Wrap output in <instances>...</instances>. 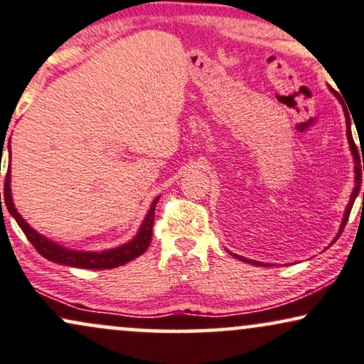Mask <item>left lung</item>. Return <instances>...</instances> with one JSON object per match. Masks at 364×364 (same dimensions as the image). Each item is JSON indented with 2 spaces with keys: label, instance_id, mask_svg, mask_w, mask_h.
I'll list each match as a JSON object with an SVG mask.
<instances>
[{
  "label": "left lung",
  "instance_id": "1",
  "mask_svg": "<svg viewBox=\"0 0 364 364\" xmlns=\"http://www.w3.org/2000/svg\"><path fill=\"white\" fill-rule=\"evenodd\" d=\"M331 91L337 96V98H339V95H337L336 91L332 90V87H331ZM339 102L343 103V100L339 98ZM344 115H346V125H348V130H346V135H348V142H349V147H351V154H353V157H354V164H356V166H354V174H356V178H354V181H356V186H354V190H353V193H351V200H349L348 207H346L343 224H341L339 234L336 235V239L339 237L341 234H343L344 227H346V224H348V218H349V213H351V208H353V205H354V200H356V196H358V193H360V188H361V161H360V154H358V147H356V144H354V139H353V134H351V117H349V113H348V110H346V108H344ZM363 171H364V164H363ZM363 201H364V193H363ZM336 239H334V240H336ZM232 256H235V257H237V259H240V261H246V262H249V264L269 266V264H262V262H257V261H252V259H246V257L237 256V254H232Z\"/></svg>",
  "mask_w": 364,
  "mask_h": 364
}]
</instances>
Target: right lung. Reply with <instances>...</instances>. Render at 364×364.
Returning <instances> with one entry per match:
<instances>
[{
    "mask_svg": "<svg viewBox=\"0 0 364 364\" xmlns=\"http://www.w3.org/2000/svg\"><path fill=\"white\" fill-rule=\"evenodd\" d=\"M3 144V142H1ZM4 205H6L8 212L11 213V217L15 218L16 224L20 225V229L23 230V234L27 235V239L32 242V246L37 249V252L41 256L46 257L57 264H65V266H74V268H82V269H112L118 268V266H124L129 261L139 257L140 254L146 252L152 239V225H154V210L157 200L152 201L151 208H149L146 218H144L142 225L137 232V235L130 240V242L124 244V246L108 249V251L102 252H87V251H73V249H65L59 244L52 242L50 239L43 237L38 234L37 230H33L27 222L23 220V217L16 212L15 203L11 198V188H10V168H8L6 179H4V193H3ZM0 203H1V193H0Z\"/></svg>",
    "mask_w": 364,
    "mask_h": 364,
    "instance_id": "obj_1",
    "label": "right lung"
}]
</instances>
